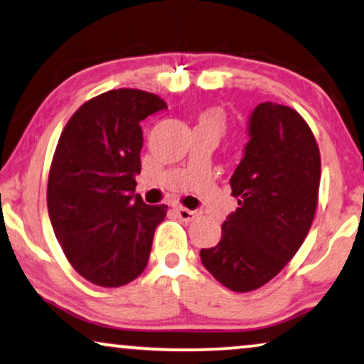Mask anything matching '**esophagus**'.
<instances>
[{
    "label": "esophagus",
    "instance_id": "34e87169",
    "mask_svg": "<svg viewBox=\"0 0 364 364\" xmlns=\"http://www.w3.org/2000/svg\"><path fill=\"white\" fill-rule=\"evenodd\" d=\"M173 209H175V213L178 214V218H181L182 221H186V223L194 221V219L199 216V214H197V210L186 209V208H182V205H173Z\"/></svg>",
    "mask_w": 364,
    "mask_h": 364
}]
</instances>
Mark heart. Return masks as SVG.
Wrapping results in <instances>:
<instances>
[{
	"label": "heart",
	"mask_w": 364,
	"mask_h": 364,
	"mask_svg": "<svg viewBox=\"0 0 364 364\" xmlns=\"http://www.w3.org/2000/svg\"><path fill=\"white\" fill-rule=\"evenodd\" d=\"M197 128L203 129H210L221 136L226 129V116H224L223 109L219 107H208V109L200 111L199 116H197Z\"/></svg>",
	"instance_id": "heart-1"
}]
</instances>
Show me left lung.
<instances>
[{
	"label": "left lung",
	"instance_id": "1",
	"mask_svg": "<svg viewBox=\"0 0 364 364\" xmlns=\"http://www.w3.org/2000/svg\"><path fill=\"white\" fill-rule=\"evenodd\" d=\"M248 138L230 178L240 208L224 221L221 241L200 250L205 270L232 291L259 289L294 258L312 226L321 182L319 146L295 109L259 102Z\"/></svg>",
	"mask_w": 364,
	"mask_h": 364
}]
</instances>
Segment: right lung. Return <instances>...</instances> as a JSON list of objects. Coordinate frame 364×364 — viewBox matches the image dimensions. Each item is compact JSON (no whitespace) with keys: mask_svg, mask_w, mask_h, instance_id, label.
<instances>
[{"mask_svg":"<svg viewBox=\"0 0 364 364\" xmlns=\"http://www.w3.org/2000/svg\"><path fill=\"white\" fill-rule=\"evenodd\" d=\"M167 109L140 89H113L84 102L58 138L48 173L47 208L74 270L94 285L121 287L145 270L167 205L134 194L141 121Z\"/></svg>","mask_w":364,"mask_h":364,"instance_id":"obj_1","label":"right lung"}]
</instances>
